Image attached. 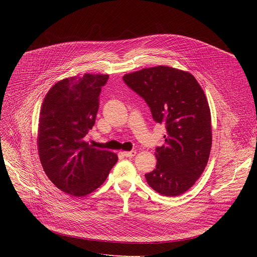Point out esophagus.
I'll return each instance as SVG.
<instances>
[{
    "label": "esophagus",
    "mask_w": 257,
    "mask_h": 257,
    "mask_svg": "<svg viewBox=\"0 0 257 257\" xmlns=\"http://www.w3.org/2000/svg\"><path fill=\"white\" fill-rule=\"evenodd\" d=\"M136 154H137L136 150H132V151H129V152H123V155L125 157H133V156H136Z\"/></svg>",
    "instance_id": "esophagus-1"
}]
</instances>
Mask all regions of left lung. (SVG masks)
Returning a JSON list of instances; mask_svg holds the SVG:
<instances>
[{"instance_id": "1", "label": "left lung", "mask_w": 257, "mask_h": 257, "mask_svg": "<svg viewBox=\"0 0 257 257\" xmlns=\"http://www.w3.org/2000/svg\"><path fill=\"white\" fill-rule=\"evenodd\" d=\"M123 80L167 129L165 145L155 150L156 169L145 174L148 184L164 196L183 194L203 173L211 149L210 110L203 89L192 74L166 65L127 74Z\"/></svg>"}]
</instances>
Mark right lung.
Here are the masks:
<instances>
[{"label":"right lung","mask_w":257,"mask_h":257,"mask_svg":"<svg viewBox=\"0 0 257 257\" xmlns=\"http://www.w3.org/2000/svg\"><path fill=\"white\" fill-rule=\"evenodd\" d=\"M108 75L63 79L44 100L37 146L40 163L60 191L83 197L96 191L116 164V154L93 148L85 137L96 121Z\"/></svg>","instance_id":"obj_1"}]
</instances>
